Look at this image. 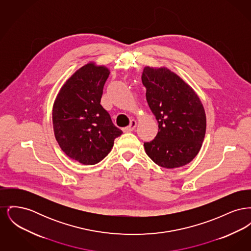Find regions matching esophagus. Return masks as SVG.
<instances>
[{"label":"esophagus","instance_id":"esophagus-1","mask_svg":"<svg viewBox=\"0 0 251 251\" xmlns=\"http://www.w3.org/2000/svg\"><path fill=\"white\" fill-rule=\"evenodd\" d=\"M136 125H137V122L135 121L134 120H131V123H130V125L128 126V127H125V128H123V131H132L134 129H135V127H136Z\"/></svg>","mask_w":251,"mask_h":251}]
</instances>
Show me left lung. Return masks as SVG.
Instances as JSON below:
<instances>
[{"label": "left lung", "instance_id": "obj_1", "mask_svg": "<svg viewBox=\"0 0 251 251\" xmlns=\"http://www.w3.org/2000/svg\"><path fill=\"white\" fill-rule=\"evenodd\" d=\"M142 83L159 127L155 138L144 143L146 153L165 168L189 164L201 151L206 132V114L201 99L166 67H145Z\"/></svg>", "mask_w": 251, "mask_h": 251}]
</instances>
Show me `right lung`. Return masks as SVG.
<instances>
[{
	"label": "right lung",
	"instance_id": "1",
	"mask_svg": "<svg viewBox=\"0 0 251 251\" xmlns=\"http://www.w3.org/2000/svg\"><path fill=\"white\" fill-rule=\"evenodd\" d=\"M110 71L89 62L60 88L52 106L54 136L61 150L83 165H95L111 151L122 134L100 105Z\"/></svg>",
	"mask_w": 251,
	"mask_h": 251
}]
</instances>
